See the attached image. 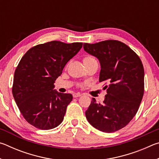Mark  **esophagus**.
I'll return each mask as SVG.
<instances>
[{"label":"esophagus","mask_w":159,"mask_h":159,"mask_svg":"<svg viewBox=\"0 0 159 159\" xmlns=\"http://www.w3.org/2000/svg\"><path fill=\"white\" fill-rule=\"evenodd\" d=\"M81 96V94L78 93H74L73 94V97L74 98H79V97H80Z\"/></svg>","instance_id":"obj_1"}]
</instances>
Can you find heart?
Masks as SVG:
<instances>
[{
    "instance_id": "1",
    "label": "heart",
    "mask_w": 159,
    "mask_h": 159,
    "mask_svg": "<svg viewBox=\"0 0 159 159\" xmlns=\"http://www.w3.org/2000/svg\"><path fill=\"white\" fill-rule=\"evenodd\" d=\"M95 60V59L91 57H85L83 59V62H85V61H90V60Z\"/></svg>"
}]
</instances>
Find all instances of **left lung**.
<instances>
[{
	"mask_svg": "<svg viewBox=\"0 0 159 159\" xmlns=\"http://www.w3.org/2000/svg\"><path fill=\"white\" fill-rule=\"evenodd\" d=\"M83 48L99 61V81L109 84L104 87L107 95L103 104L93 98L86 118L99 130L117 131L133 119L141 103L144 78L142 61L127 45L115 40L84 43Z\"/></svg>",
	"mask_w": 159,
	"mask_h": 159,
	"instance_id": "8db88e82",
	"label": "left lung"
}]
</instances>
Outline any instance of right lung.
<instances>
[{
	"mask_svg": "<svg viewBox=\"0 0 159 159\" xmlns=\"http://www.w3.org/2000/svg\"><path fill=\"white\" fill-rule=\"evenodd\" d=\"M82 45L53 41L31 48L21 59L15 71L12 95L21 114L34 127L50 130L62 122L73 96L54 90V83Z\"/></svg>",
	"mask_w": 159,
	"mask_h": 159,
	"instance_id": "1",
	"label": "right lung"
}]
</instances>
